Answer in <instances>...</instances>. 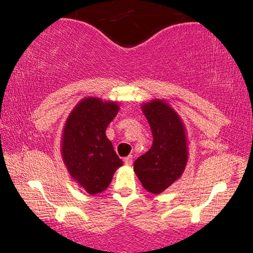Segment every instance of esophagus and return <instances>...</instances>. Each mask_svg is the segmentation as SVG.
I'll list each match as a JSON object with an SVG mask.
<instances>
[{"instance_id": "1", "label": "esophagus", "mask_w": 253, "mask_h": 253, "mask_svg": "<svg viewBox=\"0 0 253 253\" xmlns=\"http://www.w3.org/2000/svg\"><path fill=\"white\" fill-rule=\"evenodd\" d=\"M124 162H125V164L127 165V167H129V165H132V163H133V157L132 156L126 157V158L124 159Z\"/></svg>"}]
</instances>
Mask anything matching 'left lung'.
Here are the masks:
<instances>
[{"mask_svg":"<svg viewBox=\"0 0 253 253\" xmlns=\"http://www.w3.org/2000/svg\"><path fill=\"white\" fill-rule=\"evenodd\" d=\"M144 115L152 130L151 149L134 162L133 169L147 191L161 194L182 176L188 162L184 125L165 101L144 103Z\"/></svg>","mask_w":253,"mask_h":253,"instance_id":"left-lung-1","label":"left lung"}]
</instances>
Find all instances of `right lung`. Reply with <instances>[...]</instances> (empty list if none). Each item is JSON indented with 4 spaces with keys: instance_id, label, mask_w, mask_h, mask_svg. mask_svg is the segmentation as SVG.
<instances>
[{
    "instance_id": "add662e5",
    "label": "right lung",
    "mask_w": 253,
    "mask_h": 253,
    "mask_svg": "<svg viewBox=\"0 0 253 253\" xmlns=\"http://www.w3.org/2000/svg\"><path fill=\"white\" fill-rule=\"evenodd\" d=\"M119 106L97 97L83 98L69 115L62 138V157L72 178L90 195L108 188L123 165L106 129Z\"/></svg>"
}]
</instances>
